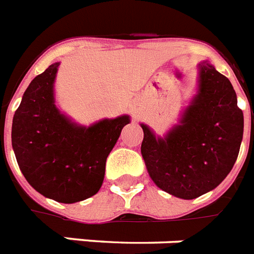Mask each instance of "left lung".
Returning a JSON list of instances; mask_svg holds the SVG:
<instances>
[{
	"label": "left lung",
	"instance_id": "left-lung-1",
	"mask_svg": "<svg viewBox=\"0 0 254 254\" xmlns=\"http://www.w3.org/2000/svg\"><path fill=\"white\" fill-rule=\"evenodd\" d=\"M143 129L141 154L151 180L177 198L193 199L215 189L230 174L243 141L244 116L227 77L198 64L197 92L179 123L159 137Z\"/></svg>",
	"mask_w": 254,
	"mask_h": 254
}]
</instances>
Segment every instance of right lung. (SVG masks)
<instances>
[{"mask_svg": "<svg viewBox=\"0 0 254 254\" xmlns=\"http://www.w3.org/2000/svg\"><path fill=\"white\" fill-rule=\"evenodd\" d=\"M60 63L35 77L15 111L11 145L28 184L47 198L74 203L96 194L107 156L130 117L103 119L90 127L64 115L55 99Z\"/></svg>", "mask_w": 254, "mask_h": 254, "instance_id": "obj_1", "label": "right lung"}]
</instances>
